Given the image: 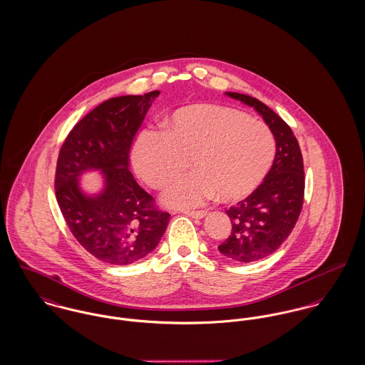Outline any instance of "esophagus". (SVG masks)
Instances as JSON below:
<instances>
[{
	"mask_svg": "<svg viewBox=\"0 0 365 365\" xmlns=\"http://www.w3.org/2000/svg\"><path fill=\"white\" fill-rule=\"evenodd\" d=\"M185 214L192 218H202L207 215V211H202V210L201 211H185Z\"/></svg>",
	"mask_w": 365,
	"mask_h": 365,
	"instance_id": "34e87169",
	"label": "esophagus"
}]
</instances>
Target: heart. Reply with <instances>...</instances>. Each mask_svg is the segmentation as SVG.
I'll return each instance as SVG.
<instances>
[{
    "mask_svg": "<svg viewBox=\"0 0 365 365\" xmlns=\"http://www.w3.org/2000/svg\"><path fill=\"white\" fill-rule=\"evenodd\" d=\"M274 153V136L265 123L232 108L198 104L175 111L167 132H141L133 164L148 186L163 189L190 161L195 172L175 180L163 195L168 207L189 208L215 193L225 201L250 195L271 167Z\"/></svg>",
    "mask_w": 365,
    "mask_h": 365,
    "instance_id": "obj_1",
    "label": "heart"
}]
</instances>
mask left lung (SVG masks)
<instances>
[{
    "label": "left lung",
    "mask_w": 365,
    "mask_h": 365,
    "mask_svg": "<svg viewBox=\"0 0 365 365\" xmlns=\"http://www.w3.org/2000/svg\"><path fill=\"white\" fill-rule=\"evenodd\" d=\"M225 94L262 115L277 141L275 160L264 182L226 210L232 230L218 250L229 259L247 264L277 252L292 233L304 201V165L299 141L278 113L250 96Z\"/></svg>",
    "instance_id": "8db88e82"
}]
</instances>
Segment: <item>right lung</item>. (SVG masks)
<instances>
[{"label": "right lung", "mask_w": 365, "mask_h": 365, "mask_svg": "<svg viewBox=\"0 0 365 365\" xmlns=\"http://www.w3.org/2000/svg\"><path fill=\"white\" fill-rule=\"evenodd\" d=\"M160 91L110 98L82 118L63 141L56 169V196L63 220L87 252L106 264L129 265L160 243L170 214L155 205L129 170V151ZM87 168H101L106 187L84 197L77 185Z\"/></svg>", "instance_id": "1"}]
</instances>
